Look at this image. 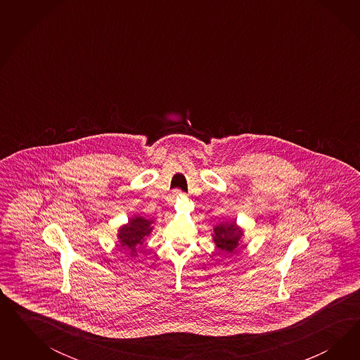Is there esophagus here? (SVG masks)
<instances>
[{
    "mask_svg": "<svg viewBox=\"0 0 360 360\" xmlns=\"http://www.w3.org/2000/svg\"><path fill=\"white\" fill-rule=\"evenodd\" d=\"M178 196H185V193H182L181 190H175L174 193L169 196V205H170V206L174 205L175 199H176Z\"/></svg>",
    "mask_w": 360,
    "mask_h": 360,
    "instance_id": "34e87169",
    "label": "esophagus"
}]
</instances>
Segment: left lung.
I'll list each match as a JSON object with an SVG mask.
<instances>
[{"mask_svg":"<svg viewBox=\"0 0 360 360\" xmlns=\"http://www.w3.org/2000/svg\"><path fill=\"white\" fill-rule=\"evenodd\" d=\"M214 241L220 251L232 253L239 245L240 238L243 236V231L232 223H220L214 229Z\"/></svg>","mask_w":360,"mask_h":360,"instance_id":"obj_1","label":"left lung"}]
</instances>
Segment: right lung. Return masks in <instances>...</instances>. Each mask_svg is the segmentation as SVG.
<instances>
[{
    "instance_id": "1",
    "label": "right lung",
    "mask_w": 360,
    "mask_h": 360,
    "mask_svg": "<svg viewBox=\"0 0 360 360\" xmlns=\"http://www.w3.org/2000/svg\"><path fill=\"white\" fill-rule=\"evenodd\" d=\"M153 220L142 218V217H136L131 218L128 224L122 226L119 229V239L122 248L131 250V256H134L136 248L142 245L145 238L152 231Z\"/></svg>"
}]
</instances>
